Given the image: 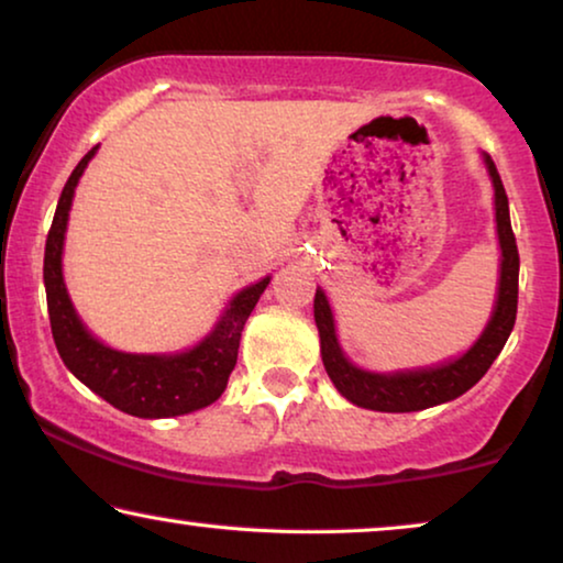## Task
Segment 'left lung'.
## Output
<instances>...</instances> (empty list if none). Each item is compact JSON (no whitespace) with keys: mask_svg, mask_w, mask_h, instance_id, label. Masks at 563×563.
<instances>
[{"mask_svg":"<svg viewBox=\"0 0 563 563\" xmlns=\"http://www.w3.org/2000/svg\"><path fill=\"white\" fill-rule=\"evenodd\" d=\"M494 183V206H497V231L501 246V273H499V296L497 309L492 313L489 327L478 336V342L466 355L453 360V363L440 365L430 371H411V373H394V376H380V373L360 371L347 363L342 355L340 344L334 334V319L329 309L327 296L317 290L313 298V319H317L319 336H321V360L344 399L365 409L376 411H419L434 404L451 401L455 396L466 394L471 386H476L484 378V373L492 368V363L505 347L509 332L515 327L517 317V277H520V254H517V242L509 223V206L507 192L501 185V177L494 167L492 156H486Z\"/></svg>","mask_w":563,"mask_h":563,"instance_id":"8db88e82","label":"left lung"}]
</instances>
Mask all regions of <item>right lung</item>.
<instances>
[{
	"mask_svg": "<svg viewBox=\"0 0 563 563\" xmlns=\"http://www.w3.org/2000/svg\"><path fill=\"white\" fill-rule=\"evenodd\" d=\"M95 152L97 146L89 148L81 156L77 169L71 172V177L66 179L46 239L43 280H46L51 332H54L58 355L81 384L92 388L95 394H100L104 401L125 411V415L159 419L203 409L219 399L223 388H227L231 371L236 365L242 329L252 309L257 306L262 290L267 288L269 277L244 288L231 301L211 336H206L190 352H179V355H129V352L110 350L102 342H97L74 313L62 275L64 231L66 221H69L74 187H77L81 172H85Z\"/></svg>",
	"mask_w": 563,
	"mask_h": 563,
	"instance_id": "obj_1",
	"label": "right lung"
}]
</instances>
